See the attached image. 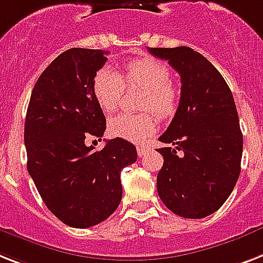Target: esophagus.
Returning a JSON list of instances; mask_svg holds the SVG:
<instances>
[{
  "mask_svg": "<svg viewBox=\"0 0 263 263\" xmlns=\"http://www.w3.org/2000/svg\"><path fill=\"white\" fill-rule=\"evenodd\" d=\"M150 151V148L147 146H138V154L139 157H143V155H146L147 153Z\"/></svg>",
  "mask_w": 263,
  "mask_h": 263,
  "instance_id": "obj_1",
  "label": "esophagus"
}]
</instances>
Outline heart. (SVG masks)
I'll list each match as a JSON object with an SVG mask.
<instances>
[{
    "label": "heart",
    "instance_id": "1",
    "mask_svg": "<svg viewBox=\"0 0 263 263\" xmlns=\"http://www.w3.org/2000/svg\"><path fill=\"white\" fill-rule=\"evenodd\" d=\"M142 87L144 93L139 106L153 109L159 119H170L180 106L181 90L170 81V70L165 63L154 58H138L123 66L120 74L102 67L93 77L91 90L98 106L105 113L116 110L120 102L123 87ZM157 127L151 110L140 113H119L108 123L109 134L116 138L140 142L150 136Z\"/></svg>",
    "mask_w": 263,
    "mask_h": 263
}]
</instances>
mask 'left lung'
<instances>
[{
    "instance_id": "1",
    "label": "left lung",
    "mask_w": 263,
    "mask_h": 263,
    "mask_svg": "<svg viewBox=\"0 0 263 263\" xmlns=\"http://www.w3.org/2000/svg\"><path fill=\"white\" fill-rule=\"evenodd\" d=\"M181 77L180 106L159 138L157 191L172 212L202 219L223 205L240 174L243 135L232 93L217 69L189 47L148 48Z\"/></svg>"
}]
</instances>
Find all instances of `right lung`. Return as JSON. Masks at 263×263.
<instances>
[{"mask_svg":"<svg viewBox=\"0 0 263 263\" xmlns=\"http://www.w3.org/2000/svg\"><path fill=\"white\" fill-rule=\"evenodd\" d=\"M108 51L70 48L42 72L32 90L24 125L27 167L43 201L65 224L93 227L112 215L123 196L120 173L135 163L132 143L116 138L95 151L105 116L91 82Z\"/></svg>","mask_w":263,"mask_h":263,"instance_id":"add662e5","label":"right lung"}]
</instances>
